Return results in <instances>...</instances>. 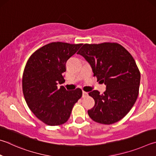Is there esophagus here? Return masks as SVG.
<instances>
[{
  "mask_svg": "<svg viewBox=\"0 0 156 156\" xmlns=\"http://www.w3.org/2000/svg\"><path fill=\"white\" fill-rule=\"evenodd\" d=\"M88 93L87 92H85V91H83V98H85L87 97V96H88Z\"/></svg>",
  "mask_w": 156,
  "mask_h": 156,
  "instance_id": "esophagus-1",
  "label": "esophagus"
}]
</instances>
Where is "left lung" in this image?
Segmentation results:
<instances>
[{
	"instance_id": "left-lung-1",
	"label": "left lung",
	"mask_w": 156,
	"mask_h": 156,
	"mask_svg": "<svg viewBox=\"0 0 156 156\" xmlns=\"http://www.w3.org/2000/svg\"><path fill=\"white\" fill-rule=\"evenodd\" d=\"M78 55L91 67L98 81L104 83L103 94L97 90L89 93L95 106L88 110L95 122L112 124L123 119L134 106L138 95L140 73L134 58L117 43L84 44Z\"/></svg>"
}]
</instances>
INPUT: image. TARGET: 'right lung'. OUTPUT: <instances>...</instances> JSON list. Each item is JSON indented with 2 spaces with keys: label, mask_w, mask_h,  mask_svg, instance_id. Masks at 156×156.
I'll return each mask as SVG.
<instances>
[{
  "label": "right lung",
  "mask_w": 156,
  "mask_h": 156,
  "mask_svg": "<svg viewBox=\"0 0 156 156\" xmlns=\"http://www.w3.org/2000/svg\"><path fill=\"white\" fill-rule=\"evenodd\" d=\"M83 44L52 42L35 51L28 60L22 77V90L31 111L48 126L69 119L73 105L82 97L80 89L67 90L64 83L67 61Z\"/></svg>",
  "instance_id": "obj_1"
}]
</instances>
